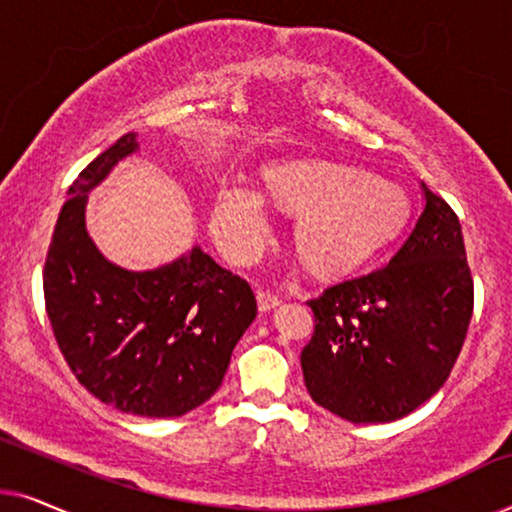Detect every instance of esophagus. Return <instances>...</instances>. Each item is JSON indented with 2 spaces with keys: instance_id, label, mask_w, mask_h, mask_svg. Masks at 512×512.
<instances>
[{
  "instance_id": "34e87169",
  "label": "esophagus",
  "mask_w": 512,
  "mask_h": 512,
  "mask_svg": "<svg viewBox=\"0 0 512 512\" xmlns=\"http://www.w3.org/2000/svg\"><path fill=\"white\" fill-rule=\"evenodd\" d=\"M256 300H258V310L261 312H268V310H272V307H277L279 303H282V298H279L277 293L263 291V289H258Z\"/></svg>"
}]
</instances>
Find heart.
Listing matches in <instances>:
<instances>
[{
    "label": "heart",
    "instance_id": "1",
    "mask_svg": "<svg viewBox=\"0 0 512 512\" xmlns=\"http://www.w3.org/2000/svg\"><path fill=\"white\" fill-rule=\"evenodd\" d=\"M265 184L279 205L303 212L296 226L298 251L312 268L335 272L359 265L396 233L408 212L403 188L356 167L300 160L268 170ZM212 230L223 254L251 263L270 240L261 195L233 181L219 191Z\"/></svg>",
    "mask_w": 512,
    "mask_h": 512
}]
</instances>
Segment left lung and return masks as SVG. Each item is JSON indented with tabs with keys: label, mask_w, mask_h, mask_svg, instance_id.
Returning <instances> with one entry per match:
<instances>
[{
	"label": "left lung",
	"mask_w": 512,
	"mask_h": 512,
	"mask_svg": "<svg viewBox=\"0 0 512 512\" xmlns=\"http://www.w3.org/2000/svg\"><path fill=\"white\" fill-rule=\"evenodd\" d=\"M389 263L307 300L300 354L312 401L354 424L410 415L450 377L473 314V277L454 209L429 191Z\"/></svg>",
	"instance_id": "left-lung-1"
}]
</instances>
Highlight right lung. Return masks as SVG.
Listing matches in <instances>:
<instances>
[{
	"instance_id": "add662e5",
	"label": "right lung",
	"mask_w": 512,
	"mask_h": 512,
	"mask_svg": "<svg viewBox=\"0 0 512 512\" xmlns=\"http://www.w3.org/2000/svg\"><path fill=\"white\" fill-rule=\"evenodd\" d=\"M135 149L128 132L69 186L46 254V312L69 370L95 398L139 417H181L221 387L256 296L200 247L149 272L95 249L86 193Z\"/></svg>"
}]
</instances>
